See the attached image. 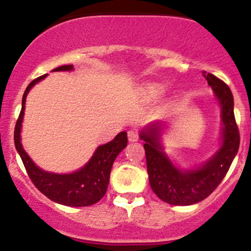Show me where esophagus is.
Listing matches in <instances>:
<instances>
[{
    "mask_svg": "<svg viewBox=\"0 0 251 251\" xmlns=\"http://www.w3.org/2000/svg\"><path fill=\"white\" fill-rule=\"evenodd\" d=\"M127 137H128V140H129V142H131V143L138 142V139H139V138H138L137 132H134V131H128Z\"/></svg>",
    "mask_w": 251,
    "mask_h": 251,
    "instance_id": "1",
    "label": "esophagus"
}]
</instances>
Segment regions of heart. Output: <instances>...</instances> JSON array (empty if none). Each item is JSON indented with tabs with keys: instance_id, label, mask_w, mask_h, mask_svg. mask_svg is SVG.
<instances>
[{
	"instance_id": "obj_1",
	"label": "heart",
	"mask_w": 251,
	"mask_h": 251,
	"mask_svg": "<svg viewBox=\"0 0 251 251\" xmlns=\"http://www.w3.org/2000/svg\"><path fill=\"white\" fill-rule=\"evenodd\" d=\"M148 96L151 97V98H155L158 97L160 94V89L157 88V87H149L148 88Z\"/></svg>"
}]
</instances>
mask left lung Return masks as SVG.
Masks as SVG:
<instances>
[{"mask_svg": "<svg viewBox=\"0 0 251 251\" xmlns=\"http://www.w3.org/2000/svg\"><path fill=\"white\" fill-rule=\"evenodd\" d=\"M208 85L221 107L220 145L203 163L181 168L170 158L163 145L164 123L155 120L139 132L144 140L149 181L158 197L171 205H191L203 201L226 177L240 148V133L234 114V97L226 83L205 74Z\"/></svg>", "mask_w": 251, "mask_h": 251, "instance_id": "obj_1", "label": "left lung"}]
</instances>
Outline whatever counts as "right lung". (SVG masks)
<instances>
[{
	"instance_id": "obj_1",
	"label": "right lung",
	"mask_w": 251,
	"mask_h": 251,
	"mask_svg": "<svg viewBox=\"0 0 251 251\" xmlns=\"http://www.w3.org/2000/svg\"><path fill=\"white\" fill-rule=\"evenodd\" d=\"M72 71H74L73 65H66L60 66L51 72ZM46 76L47 74L33 80L25 88L24 97H22L21 113L16 122L15 133H14L16 151L19 152L34 185L46 197L55 203L67 206L93 205L101 200L107 191L112 165L118 154L127 146V133L125 131L120 132L113 140L98 146L88 162L73 172L56 174V172L46 171L39 168L25 151L21 143V131L25 117V99H27L28 93L37 82L42 81Z\"/></svg>"
}]
</instances>
